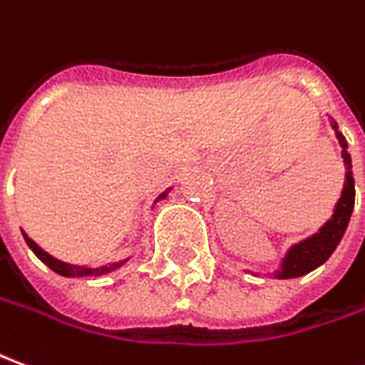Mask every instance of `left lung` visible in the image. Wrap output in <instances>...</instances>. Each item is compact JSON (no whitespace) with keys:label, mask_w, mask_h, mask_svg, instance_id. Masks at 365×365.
Masks as SVG:
<instances>
[{"label":"left lung","mask_w":365,"mask_h":365,"mask_svg":"<svg viewBox=\"0 0 365 365\" xmlns=\"http://www.w3.org/2000/svg\"><path fill=\"white\" fill-rule=\"evenodd\" d=\"M331 128L336 131V138L341 145V158H344V165H346V182H344L341 197L336 203L331 217L319 227V232L302 240L299 244L292 245L287 250L279 269L274 272V277H277V279L306 276L309 272H314L316 267L322 266L324 262H328V257L338 247L349 224V217L354 212V200H356V185H354V175H351V158L348 153V141L344 138V133L338 130V123L334 120H331Z\"/></svg>","instance_id":"obj_1"}]
</instances>
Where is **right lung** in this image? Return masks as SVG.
<instances>
[{
	"instance_id": "right-lung-1",
	"label": "right lung",
	"mask_w": 365,
	"mask_h": 365,
	"mask_svg": "<svg viewBox=\"0 0 365 365\" xmlns=\"http://www.w3.org/2000/svg\"><path fill=\"white\" fill-rule=\"evenodd\" d=\"M172 190V187H170ZM170 190H165L163 193H160L158 195V200L155 202H160V200H163V197H168V192ZM24 234V237H26V244L29 245V250L34 252V254L46 264L49 269H53L56 274H59V276H66V277H88V276H106V274H110V272H113V269H118V267H121L128 259H121V262H113V264H106V266H98V267H89V266H73V264H66V262H61V259H58V257H53V255H49L46 252V250H41L39 245L29 237V235L26 234V232H21Z\"/></svg>"
}]
</instances>
